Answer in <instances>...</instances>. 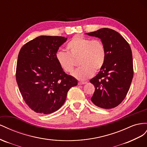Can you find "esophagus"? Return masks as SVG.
Listing matches in <instances>:
<instances>
[{
    "label": "esophagus",
    "instance_id": "obj_1",
    "mask_svg": "<svg viewBox=\"0 0 147 147\" xmlns=\"http://www.w3.org/2000/svg\"><path fill=\"white\" fill-rule=\"evenodd\" d=\"M87 82H79V83H78V84L79 85H83V84H86Z\"/></svg>",
    "mask_w": 147,
    "mask_h": 147
}]
</instances>
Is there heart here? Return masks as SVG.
Listing matches in <instances>:
<instances>
[{
  "instance_id": "heart-1",
  "label": "heart",
  "mask_w": 147,
  "mask_h": 147,
  "mask_svg": "<svg viewBox=\"0 0 147 147\" xmlns=\"http://www.w3.org/2000/svg\"><path fill=\"white\" fill-rule=\"evenodd\" d=\"M68 53L58 51L56 60L61 69L72 73L76 62L79 58L81 67L76 69L73 76L78 80L85 81L101 69L106 59V49L98 39L91 40L80 36H75L66 45Z\"/></svg>"
}]
</instances>
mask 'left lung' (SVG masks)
I'll return each mask as SVG.
<instances>
[{
	"mask_svg": "<svg viewBox=\"0 0 147 147\" xmlns=\"http://www.w3.org/2000/svg\"><path fill=\"white\" fill-rule=\"evenodd\" d=\"M98 37L106 49V59L99 73L90 80L95 86L91 101L104 109L113 108L123 102L133 78L132 50L119 33L109 28L86 33Z\"/></svg>",
	"mask_w": 147,
	"mask_h": 147,
	"instance_id": "left-lung-1",
	"label": "left lung"
}]
</instances>
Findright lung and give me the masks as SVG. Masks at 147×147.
<instances>
[{
	"label": "right lung",
	"mask_w": 147,
	"mask_h": 147,
	"mask_svg": "<svg viewBox=\"0 0 147 147\" xmlns=\"http://www.w3.org/2000/svg\"><path fill=\"white\" fill-rule=\"evenodd\" d=\"M67 38L40 36L21 49L16 65V79L24 102L32 110L47 115L64 104L77 79L66 74L55 55Z\"/></svg>",
	"instance_id": "add662e5"
}]
</instances>
